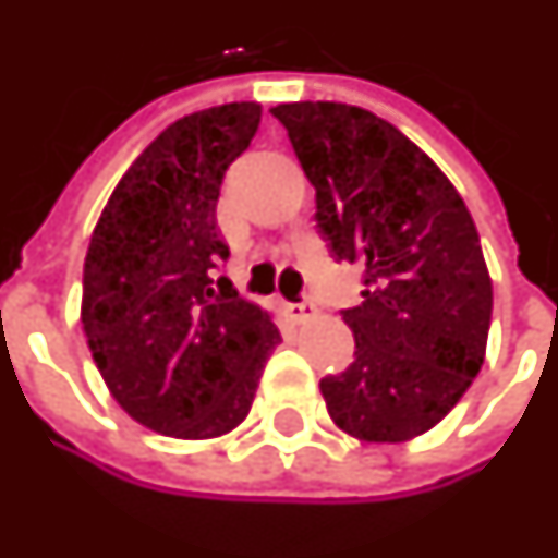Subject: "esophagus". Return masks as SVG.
<instances>
[{
  "instance_id": "1",
  "label": "esophagus",
  "mask_w": 558,
  "mask_h": 558,
  "mask_svg": "<svg viewBox=\"0 0 558 558\" xmlns=\"http://www.w3.org/2000/svg\"><path fill=\"white\" fill-rule=\"evenodd\" d=\"M287 314L292 319H307L317 314V305L311 302V299H302V302H287Z\"/></svg>"
}]
</instances>
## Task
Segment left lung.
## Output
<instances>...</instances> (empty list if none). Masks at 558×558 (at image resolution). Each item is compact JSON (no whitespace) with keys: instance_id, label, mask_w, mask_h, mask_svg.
<instances>
[{"instance_id":"1","label":"left lung","mask_w":558,"mask_h":558,"mask_svg":"<svg viewBox=\"0 0 558 558\" xmlns=\"http://www.w3.org/2000/svg\"><path fill=\"white\" fill-rule=\"evenodd\" d=\"M317 190L335 263H360L362 302L341 317L353 362L326 374L329 416L362 441L423 435L477 377L493 280L456 186L392 123L344 102L271 108Z\"/></svg>"}]
</instances>
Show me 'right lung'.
<instances>
[{
    "instance_id": "obj_1",
    "label": "right lung",
    "mask_w": 558,
    "mask_h": 558,
    "mask_svg": "<svg viewBox=\"0 0 558 558\" xmlns=\"http://www.w3.org/2000/svg\"><path fill=\"white\" fill-rule=\"evenodd\" d=\"M259 105L181 117L120 178L89 239L81 323L117 404L171 438H217L247 416L278 326L220 275L226 169Z\"/></svg>"
}]
</instances>
